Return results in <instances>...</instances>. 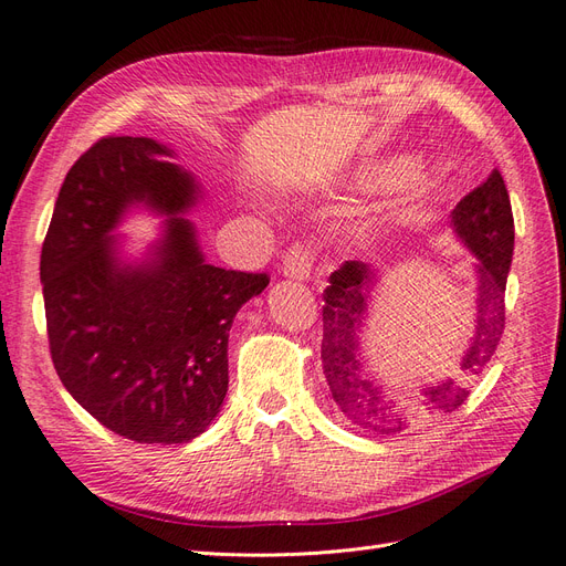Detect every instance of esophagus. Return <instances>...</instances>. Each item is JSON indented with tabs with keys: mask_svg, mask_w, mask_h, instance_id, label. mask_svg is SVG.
Returning <instances> with one entry per match:
<instances>
[{
	"mask_svg": "<svg viewBox=\"0 0 566 566\" xmlns=\"http://www.w3.org/2000/svg\"><path fill=\"white\" fill-rule=\"evenodd\" d=\"M312 264H314V252L312 248L306 243H293L287 248V252L283 254V264H281V271L283 276L287 279H310L312 273Z\"/></svg>",
	"mask_w": 566,
	"mask_h": 566,
	"instance_id": "1",
	"label": "esophagus"
}]
</instances>
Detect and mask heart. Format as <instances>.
<instances>
[{
	"label": "heart",
	"instance_id": "b5f03b06",
	"mask_svg": "<svg viewBox=\"0 0 566 566\" xmlns=\"http://www.w3.org/2000/svg\"><path fill=\"white\" fill-rule=\"evenodd\" d=\"M399 175H401V167H391V169H385V172L378 177V181H394L399 179Z\"/></svg>",
	"mask_w": 566,
	"mask_h": 566
}]
</instances>
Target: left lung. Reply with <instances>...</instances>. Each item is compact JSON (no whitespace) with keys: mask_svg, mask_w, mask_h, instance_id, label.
I'll use <instances>...</instances> for the list:
<instances>
[{"mask_svg":"<svg viewBox=\"0 0 566 566\" xmlns=\"http://www.w3.org/2000/svg\"><path fill=\"white\" fill-rule=\"evenodd\" d=\"M453 227L476 254L479 295L476 325L455 378L422 389L416 408L385 399L380 385L361 366V328L378 271L364 262H345L333 271L323 290L321 358L337 410L354 424L375 434H399L413 420L449 416L470 397V380L493 358L505 331V283L515 248V219L499 169L462 198L453 210Z\"/></svg>","mask_w":566,"mask_h":566,"instance_id":"1","label":"left lung"}]
</instances>
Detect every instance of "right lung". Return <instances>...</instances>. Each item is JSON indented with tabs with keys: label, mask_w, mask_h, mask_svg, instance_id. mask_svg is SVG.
I'll return each instance as SVG.
<instances>
[{
	"label": "right lung",
	"mask_w": 566,
	"mask_h": 566,
	"mask_svg": "<svg viewBox=\"0 0 566 566\" xmlns=\"http://www.w3.org/2000/svg\"><path fill=\"white\" fill-rule=\"evenodd\" d=\"M163 144L104 136L65 175L42 243L51 361L73 399L136 443L208 430L229 389V331L266 273L202 260L191 221L198 184ZM134 201L169 213L157 256L116 262L109 231Z\"/></svg>",
	"instance_id": "obj_1"
}]
</instances>
